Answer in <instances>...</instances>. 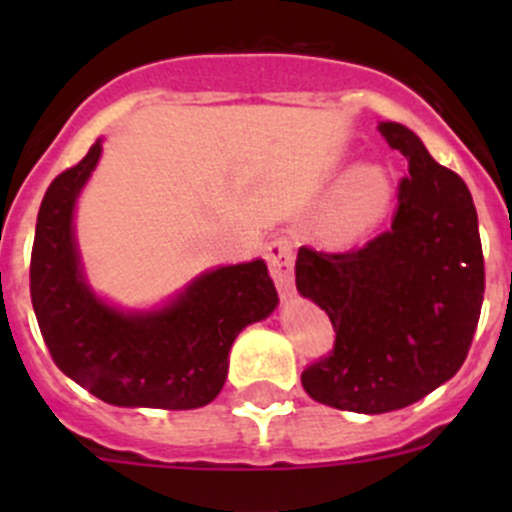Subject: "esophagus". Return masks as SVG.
Returning <instances> with one entry per match:
<instances>
[{
    "label": "esophagus",
    "instance_id": "34e87169",
    "mask_svg": "<svg viewBox=\"0 0 512 512\" xmlns=\"http://www.w3.org/2000/svg\"><path fill=\"white\" fill-rule=\"evenodd\" d=\"M267 265H270V275L275 280L277 289L282 297H292L294 294V252L292 242L287 237H275L267 242Z\"/></svg>",
    "mask_w": 512,
    "mask_h": 512
}]
</instances>
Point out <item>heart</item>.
<instances>
[{"instance_id": "1", "label": "heart", "mask_w": 512, "mask_h": 512, "mask_svg": "<svg viewBox=\"0 0 512 512\" xmlns=\"http://www.w3.org/2000/svg\"><path fill=\"white\" fill-rule=\"evenodd\" d=\"M396 203V180L384 165H352L342 173L319 215V237L334 247L356 245L369 237Z\"/></svg>"}]
</instances>
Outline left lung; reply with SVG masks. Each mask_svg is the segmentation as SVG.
Here are the masks:
<instances>
[{"mask_svg":"<svg viewBox=\"0 0 512 512\" xmlns=\"http://www.w3.org/2000/svg\"><path fill=\"white\" fill-rule=\"evenodd\" d=\"M409 160L391 230L359 250L299 247L297 289L329 314L334 349L302 371L314 401L354 414L404 409L446 384L471 349L485 292L471 190L414 131L379 123Z\"/></svg>","mask_w":512,"mask_h":512,"instance_id":"8db88e82","label":"left lung"}]
</instances>
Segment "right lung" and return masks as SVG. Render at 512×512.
I'll list each match as a JSON object with an SVG mask.
<instances>
[{
  "label": "right lung",
  "instance_id": "1",
  "mask_svg": "<svg viewBox=\"0 0 512 512\" xmlns=\"http://www.w3.org/2000/svg\"><path fill=\"white\" fill-rule=\"evenodd\" d=\"M101 158V138L41 200L32 304L54 364L96 399L128 409H200L227 379L237 334L275 312L265 260L215 267L156 309H121L86 282L74 210Z\"/></svg>",
  "mask_w": 512,
  "mask_h": 512
}]
</instances>
